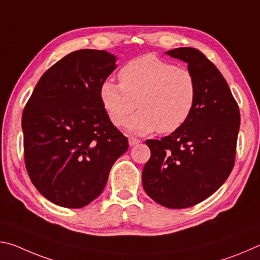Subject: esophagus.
Listing matches in <instances>:
<instances>
[{
    "label": "esophagus",
    "instance_id": "34e87169",
    "mask_svg": "<svg viewBox=\"0 0 260 260\" xmlns=\"http://www.w3.org/2000/svg\"><path fill=\"white\" fill-rule=\"evenodd\" d=\"M140 142H141V140L136 139V138H133V136H131V138L128 139V143H129L131 147H132V146H135V144H138V143H140Z\"/></svg>",
    "mask_w": 260,
    "mask_h": 260
}]
</instances>
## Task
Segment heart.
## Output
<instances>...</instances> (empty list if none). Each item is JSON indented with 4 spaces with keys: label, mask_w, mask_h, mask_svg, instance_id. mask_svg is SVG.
<instances>
[{
    "label": "heart",
    "mask_w": 260,
    "mask_h": 260,
    "mask_svg": "<svg viewBox=\"0 0 260 260\" xmlns=\"http://www.w3.org/2000/svg\"><path fill=\"white\" fill-rule=\"evenodd\" d=\"M118 78L120 83L102 82L100 100L116 127L124 126L136 108L141 109L127 126L131 133H173L186 124L196 107L199 87L193 73L155 55L128 61Z\"/></svg>",
    "instance_id": "1"
}]
</instances>
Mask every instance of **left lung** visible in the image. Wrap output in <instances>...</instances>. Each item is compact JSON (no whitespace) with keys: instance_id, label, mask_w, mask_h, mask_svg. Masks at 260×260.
Returning a JSON list of instances; mask_svg holds the SVG:
<instances>
[{"instance_id":"obj_1","label":"left lung","mask_w":260,"mask_h":260,"mask_svg":"<svg viewBox=\"0 0 260 260\" xmlns=\"http://www.w3.org/2000/svg\"><path fill=\"white\" fill-rule=\"evenodd\" d=\"M167 55L188 64L199 95L190 118L160 140H147L151 156L142 171L147 195L170 209L201 203L222 186L235 162L240 110L228 83L195 48H177Z\"/></svg>"}]
</instances>
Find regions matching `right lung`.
<instances>
[{
  "label": "right lung",
  "mask_w": 260,
  "mask_h": 260,
  "mask_svg": "<svg viewBox=\"0 0 260 260\" xmlns=\"http://www.w3.org/2000/svg\"><path fill=\"white\" fill-rule=\"evenodd\" d=\"M116 69L105 50L81 49L47 70L25 105L24 159L39 192L63 208L80 209L101 195L128 140L101 103L102 82Z\"/></svg>",
  "instance_id": "obj_1"
}]
</instances>
